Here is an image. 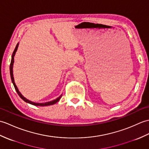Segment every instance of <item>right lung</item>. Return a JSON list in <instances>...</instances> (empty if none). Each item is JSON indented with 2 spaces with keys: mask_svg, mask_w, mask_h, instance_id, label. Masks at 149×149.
Listing matches in <instances>:
<instances>
[{
  "mask_svg": "<svg viewBox=\"0 0 149 149\" xmlns=\"http://www.w3.org/2000/svg\"><path fill=\"white\" fill-rule=\"evenodd\" d=\"M18 44L16 45L15 49V50H14V51H13V53L12 54V58H11V64H10V75H11V81L13 82V84L14 85V87H15V88L16 91L17 92V93H18V95L19 96V97L22 98V100H23L25 102L29 103H30V104H32L33 105H36V106H48V105H51L55 104V103H57L59 101V100H60V99L61 98L62 95L60 96L58 98H56V100H53V101H51V102L44 103H34V102H31V101H29V100H27L26 98H25V97H24V96L22 94H21V93L19 91L18 88H17V86L15 84V81H14L13 74V63H14V56H15V53H16V50H17V49H18Z\"/></svg>",
  "mask_w": 149,
  "mask_h": 149,
  "instance_id": "obj_1",
  "label": "right lung"
}]
</instances>
